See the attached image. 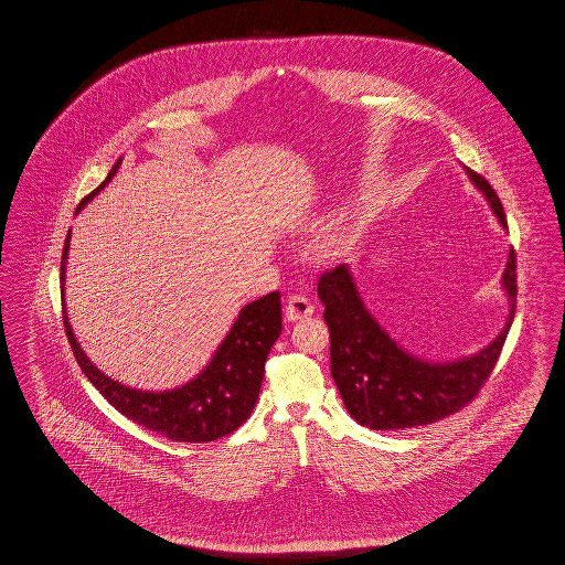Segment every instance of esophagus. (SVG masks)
<instances>
[{
	"label": "esophagus",
	"instance_id": "34e87169",
	"mask_svg": "<svg viewBox=\"0 0 565 565\" xmlns=\"http://www.w3.org/2000/svg\"><path fill=\"white\" fill-rule=\"evenodd\" d=\"M316 307L313 302L305 295H292L286 302V318L288 322H298V320H305L309 316H313Z\"/></svg>",
	"mask_w": 565,
	"mask_h": 565
}]
</instances>
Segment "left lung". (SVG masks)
<instances>
[{"instance_id":"left-lung-1","label":"left lung","mask_w":565,"mask_h":565,"mask_svg":"<svg viewBox=\"0 0 565 565\" xmlns=\"http://www.w3.org/2000/svg\"><path fill=\"white\" fill-rule=\"evenodd\" d=\"M466 171L507 226L495 190L477 171ZM504 288L511 296L504 330L479 353L443 364L419 360L390 339L366 311L345 265L322 273L318 296L330 330V371L351 417L373 430H403L428 426L472 403L493 373L511 330L516 300L514 249L504 269Z\"/></svg>"}]
</instances>
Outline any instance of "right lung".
Instances as JSON below:
<instances>
[{
	"label": "right lung",
	"instance_id": "obj_1",
	"mask_svg": "<svg viewBox=\"0 0 565 565\" xmlns=\"http://www.w3.org/2000/svg\"><path fill=\"white\" fill-rule=\"evenodd\" d=\"M118 164L120 161L111 167L108 178L97 189L82 199L76 212H81L84 203L108 184L111 175L118 171ZM67 249L70 235L63 247L61 281L65 277L63 270ZM63 323L82 373L88 376V381L118 413L137 426L157 431L175 443H210L237 430L254 411L265 376L267 355L281 334V295L270 292L245 305L205 371L171 392H141L104 375L84 355L65 311Z\"/></svg>",
	"mask_w": 565,
	"mask_h": 565
}]
</instances>
